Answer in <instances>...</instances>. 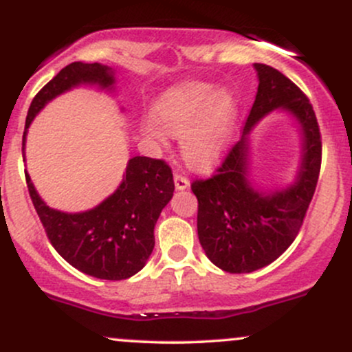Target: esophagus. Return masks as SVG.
<instances>
[{
	"instance_id": "obj_1",
	"label": "esophagus",
	"mask_w": 352,
	"mask_h": 352,
	"mask_svg": "<svg viewBox=\"0 0 352 352\" xmlns=\"http://www.w3.org/2000/svg\"><path fill=\"white\" fill-rule=\"evenodd\" d=\"M173 180H175V188H177V190H185V188H188L190 182H188L187 177L182 175V173L177 172L175 177H173Z\"/></svg>"
}]
</instances>
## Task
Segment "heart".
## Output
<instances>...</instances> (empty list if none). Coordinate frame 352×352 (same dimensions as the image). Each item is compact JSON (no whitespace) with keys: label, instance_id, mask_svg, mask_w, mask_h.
<instances>
[{"label":"heart","instance_id":"b5f03b06","mask_svg":"<svg viewBox=\"0 0 352 352\" xmlns=\"http://www.w3.org/2000/svg\"><path fill=\"white\" fill-rule=\"evenodd\" d=\"M145 132L162 144L165 134L180 139L182 155L190 167L207 170L227 152L238 119V102L228 89L207 82H187L168 89L153 104Z\"/></svg>","mask_w":352,"mask_h":352}]
</instances>
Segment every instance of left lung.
<instances>
[{
    "mask_svg": "<svg viewBox=\"0 0 352 352\" xmlns=\"http://www.w3.org/2000/svg\"><path fill=\"white\" fill-rule=\"evenodd\" d=\"M254 69L260 84L243 135L210 179L192 182L199 200L200 245L210 261L228 273H252L288 250L300 232L321 170V132L309 99L274 67L256 63ZM280 107L302 125L303 162L292 188L265 196L249 185L245 175L248 134L258 120Z\"/></svg>",
    "mask_w": 352,
    "mask_h": 352,
    "instance_id": "1",
    "label": "left lung"
}]
</instances>
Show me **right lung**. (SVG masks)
<instances>
[{
    "mask_svg": "<svg viewBox=\"0 0 352 352\" xmlns=\"http://www.w3.org/2000/svg\"><path fill=\"white\" fill-rule=\"evenodd\" d=\"M79 84L111 87L114 72L98 63H72L60 69L34 96L24 129L28 131L36 114L51 99ZM24 175L44 232L56 252L79 272L109 281L127 280L144 268L155 245L153 227L175 190L172 168L165 160L134 157L129 160L122 184L109 199L87 212L64 213L47 207L28 172Z\"/></svg>",
    "mask_w": 352,
    "mask_h": 352,
    "instance_id": "1",
    "label": "right lung"
}]
</instances>
